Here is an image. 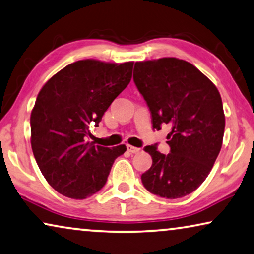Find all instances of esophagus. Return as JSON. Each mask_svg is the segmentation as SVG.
<instances>
[{"label":"esophagus","mask_w":254,"mask_h":254,"mask_svg":"<svg viewBox=\"0 0 254 254\" xmlns=\"http://www.w3.org/2000/svg\"><path fill=\"white\" fill-rule=\"evenodd\" d=\"M127 148L128 153H131V154H137V153H139L140 150H141L140 148H137V147H133V146H131V145H127Z\"/></svg>","instance_id":"obj_1"}]
</instances>
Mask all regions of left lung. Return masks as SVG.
I'll list each match as a JSON object with an SVG mask.
<instances>
[{
  "label": "left lung",
  "mask_w": 254,
  "mask_h": 254,
  "mask_svg": "<svg viewBox=\"0 0 254 254\" xmlns=\"http://www.w3.org/2000/svg\"><path fill=\"white\" fill-rule=\"evenodd\" d=\"M133 81L148 105L153 127L172 128L168 155L145 147L153 164L142 173L143 186L161 197H184L203 184L220 153L225 132L220 93L194 65L178 58L135 63Z\"/></svg>",
  "instance_id": "1"
}]
</instances>
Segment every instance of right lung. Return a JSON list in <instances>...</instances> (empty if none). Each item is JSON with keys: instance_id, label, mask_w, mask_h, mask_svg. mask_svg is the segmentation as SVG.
Masks as SVG:
<instances>
[{"instance_id": "add662e5", "label": "right lung", "mask_w": 254, "mask_h": 254, "mask_svg": "<svg viewBox=\"0 0 254 254\" xmlns=\"http://www.w3.org/2000/svg\"><path fill=\"white\" fill-rule=\"evenodd\" d=\"M133 63L78 60L43 85L30 114V143L36 163L59 194L84 199L105 186L112 165L127 150L94 146L89 126L103 115L132 77Z\"/></svg>"}]
</instances>
